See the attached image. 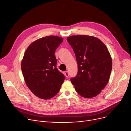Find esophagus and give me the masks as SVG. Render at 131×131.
<instances>
[{"label": "esophagus", "mask_w": 131, "mask_h": 131, "mask_svg": "<svg viewBox=\"0 0 131 131\" xmlns=\"http://www.w3.org/2000/svg\"><path fill=\"white\" fill-rule=\"evenodd\" d=\"M64 74H65V77H66V78H68V76H69V73H68V71H65V72H64Z\"/></svg>", "instance_id": "esophagus-1"}]
</instances>
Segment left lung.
<instances>
[{"label":"left lung","mask_w":131,"mask_h":131,"mask_svg":"<svg viewBox=\"0 0 131 131\" xmlns=\"http://www.w3.org/2000/svg\"><path fill=\"white\" fill-rule=\"evenodd\" d=\"M78 64V74L71 79L75 90L85 98L98 95L107 84L112 59L106 45L98 38L87 35L68 37Z\"/></svg>","instance_id":"1"}]
</instances>
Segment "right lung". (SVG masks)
<instances>
[{
	"mask_svg": "<svg viewBox=\"0 0 131 131\" xmlns=\"http://www.w3.org/2000/svg\"><path fill=\"white\" fill-rule=\"evenodd\" d=\"M63 41V38L56 36L41 38L32 42L24 52L21 69L25 83L40 99L53 97L64 81V75L56 67L54 54Z\"/></svg>",
	"mask_w": 131,
	"mask_h": 131,
	"instance_id": "obj_1",
	"label": "right lung"
}]
</instances>
